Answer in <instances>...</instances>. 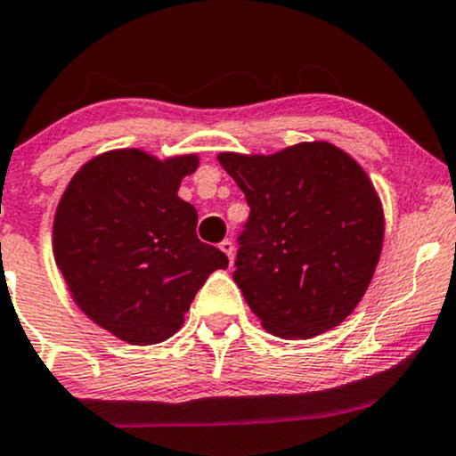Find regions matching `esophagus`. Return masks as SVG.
<instances>
[{
    "label": "esophagus",
    "instance_id": "obj_1",
    "mask_svg": "<svg viewBox=\"0 0 456 456\" xmlns=\"http://www.w3.org/2000/svg\"><path fill=\"white\" fill-rule=\"evenodd\" d=\"M219 248H222V252H226V256L230 258V263H232V258H234V246H232V241H230V239H224V241L219 243Z\"/></svg>",
    "mask_w": 456,
    "mask_h": 456
}]
</instances>
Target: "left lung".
Here are the masks:
<instances>
[{"label": "left lung", "instance_id": "left-lung-1", "mask_svg": "<svg viewBox=\"0 0 456 456\" xmlns=\"http://www.w3.org/2000/svg\"><path fill=\"white\" fill-rule=\"evenodd\" d=\"M217 160L249 207L232 278L254 315L289 339L339 326L367 291L385 234L361 165L326 141Z\"/></svg>", "mask_w": 456, "mask_h": 456}]
</instances>
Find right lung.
Masks as SVG:
<instances>
[{
  "mask_svg": "<svg viewBox=\"0 0 456 456\" xmlns=\"http://www.w3.org/2000/svg\"><path fill=\"white\" fill-rule=\"evenodd\" d=\"M198 156L141 150L95 156L71 178L53 219V256L76 305L132 346L160 344L184 322L222 249L195 234L198 210L178 198Z\"/></svg>",
  "mask_w": 456,
  "mask_h": 456,
  "instance_id": "add662e5",
  "label": "right lung"
}]
</instances>
